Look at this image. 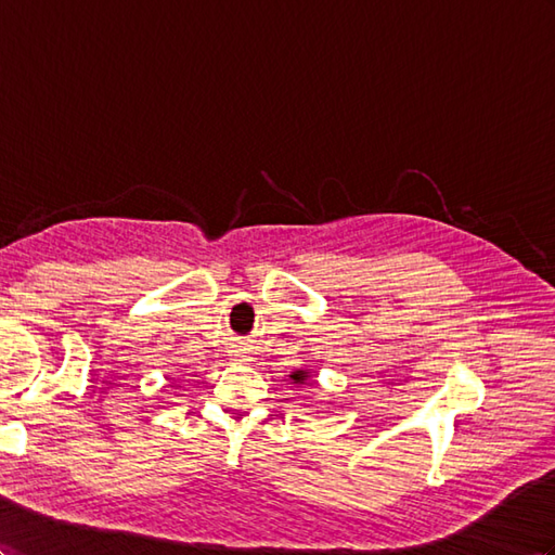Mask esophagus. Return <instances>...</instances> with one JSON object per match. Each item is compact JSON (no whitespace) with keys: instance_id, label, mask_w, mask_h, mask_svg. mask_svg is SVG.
<instances>
[{"instance_id":"34e87169","label":"esophagus","mask_w":555,"mask_h":555,"mask_svg":"<svg viewBox=\"0 0 555 555\" xmlns=\"http://www.w3.org/2000/svg\"><path fill=\"white\" fill-rule=\"evenodd\" d=\"M241 361H246V359H241Z\"/></svg>"}]
</instances>
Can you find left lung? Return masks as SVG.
Returning <instances> with one entry per match:
<instances>
[{
  "label": "left lung",
  "instance_id": "1",
  "mask_svg": "<svg viewBox=\"0 0 555 555\" xmlns=\"http://www.w3.org/2000/svg\"><path fill=\"white\" fill-rule=\"evenodd\" d=\"M288 377H291V385H295V387H302V385H309V379H311L309 371H305V367H300V371H295V373H291Z\"/></svg>",
  "mask_w": 555,
  "mask_h": 555
}]
</instances>
